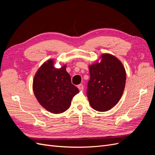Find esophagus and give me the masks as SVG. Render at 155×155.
<instances>
[{"label":"esophagus","mask_w":155,"mask_h":155,"mask_svg":"<svg viewBox=\"0 0 155 155\" xmlns=\"http://www.w3.org/2000/svg\"><path fill=\"white\" fill-rule=\"evenodd\" d=\"M78 88H79V91H83L84 89V87L83 85V84H79V85H78Z\"/></svg>","instance_id":"34e87169"}]
</instances>
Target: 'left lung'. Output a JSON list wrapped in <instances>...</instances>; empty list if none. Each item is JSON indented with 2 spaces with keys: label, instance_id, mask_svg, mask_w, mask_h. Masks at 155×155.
<instances>
[{
  "label": "left lung",
  "instance_id": "8db88e82",
  "mask_svg": "<svg viewBox=\"0 0 155 155\" xmlns=\"http://www.w3.org/2000/svg\"><path fill=\"white\" fill-rule=\"evenodd\" d=\"M101 61L89 66L90 80L87 94L94 109L105 112L118 104L125 85L126 72L120 61L109 54L101 55Z\"/></svg>",
  "mask_w": 155,
  "mask_h": 155
}]
</instances>
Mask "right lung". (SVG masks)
<instances>
[{
    "label": "right lung",
    "mask_w": 155,
    "mask_h": 155,
    "mask_svg": "<svg viewBox=\"0 0 155 155\" xmlns=\"http://www.w3.org/2000/svg\"><path fill=\"white\" fill-rule=\"evenodd\" d=\"M33 90L39 104L54 114L62 113L68 109L72 97L79 92L78 88L71 83L66 65L55 68L52 59L43 63L37 70L33 81Z\"/></svg>",
    "instance_id": "right-lung-1"
}]
</instances>
